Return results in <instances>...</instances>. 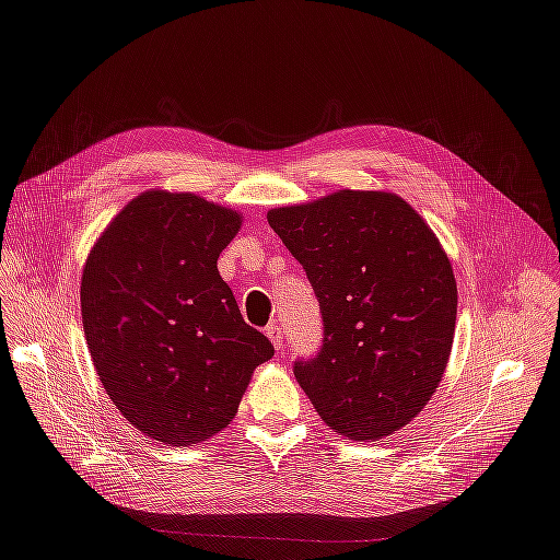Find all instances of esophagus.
<instances>
[{
	"label": "esophagus",
	"instance_id": "1",
	"mask_svg": "<svg viewBox=\"0 0 560 560\" xmlns=\"http://www.w3.org/2000/svg\"><path fill=\"white\" fill-rule=\"evenodd\" d=\"M265 334H267V338L272 340V346H275L277 350L283 348V331H281L279 325H267V327H265Z\"/></svg>",
	"mask_w": 560,
	"mask_h": 560
}]
</instances>
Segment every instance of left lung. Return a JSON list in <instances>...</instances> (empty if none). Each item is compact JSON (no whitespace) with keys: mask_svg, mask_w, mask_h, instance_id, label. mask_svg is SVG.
Returning a JSON list of instances; mask_svg holds the SVG:
<instances>
[{"mask_svg":"<svg viewBox=\"0 0 560 560\" xmlns=\"http://www.w3.org/2000/svg\"><path fill=\"white\" fill-rule=\"evenodd\" d=\"M318 298L325 338L295 377L320 419L357 442L407 425L440 386L457 285L440 240L392 191L340 189L267 212Z\"/></svg>","mask_w":560,"mask_h":560,"instance_id":"obj_1","label":"left lung"}]
</instances>
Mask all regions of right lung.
I'll list each match as a JSON object with an SVG mask.
<instances>
[{
	"label": "right lung",
	"instance_id": "right-lung-1",
	"mask_svg": "<svg viewBox=\"0 0 560 560\" xmlns=\"http://www.w3.org/2000/svg\"><path fill=\"white\" fill-rule=\"evenodd\" d=\"M240 226L231 208L151 189L86 258L80 300L93 366L120 415L162 444L224 430L254 369L275 354L217 270Z\"/></svg>",
	"mask_w": 560,
	"mask_h": 560
}]
</instances>
